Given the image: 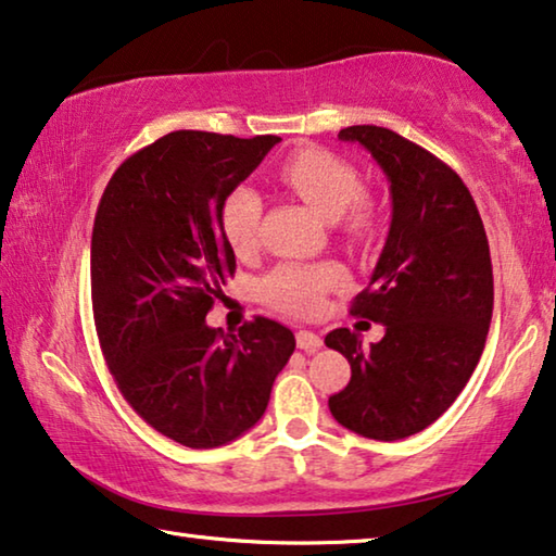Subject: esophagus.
I'll list each match as a JSON object with an SVG mask.
<instances>
[{"label": "esophagus", "instance_id": "obj_1", "mask_svg": "<svg viewBox=\"0 0 556 556\" xmlns=\"http://www.w3.org/2000/svg\"><path fill=\"white\" fill-rule=\"evenodd\" d=\"M296 346H300L302 352H317L321 346V337L314 334V331H306V329H300L296 331Z\"/></svg>", "mask_w": 556, "mask_h": 556}]
</instances>
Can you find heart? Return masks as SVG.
<instances>
[{
    "label": "heart",
    "instance_id": "heart-1",
    "mask_svg": "<svg viewBox=\"0 0 556 556\" xmlns=\"http://www.w3.org/2000/svg\"><path fill=\"white\" fill-rule=\"evenodd\" d=\"M279 179L302 197L321 217L337 219L344 237L362 242L375 227L371 204L362 197L364 185L357 167L319 147H306L287 156ZM262 197L252 187H235L222 202L219 225L237 256H250L260 244ZM346 285V271L337 262L279 264L262 279V296L275 309L294 317H317L329 292Z\"/></svg>",
    "mask_w": 556,
    "mask_h": 556
}]
</instances>
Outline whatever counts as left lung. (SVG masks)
Listing matches in <instances>:
<instances>
[{"instance_id": "left-lung-1", "label": "left lung", "mask_w": 556, "mask_h": 556, "mask_svg": "<svg viewBox=\"0 0 556 556\" xmlns=\"http://www.w3.org/2000/svg\"><path fill=\"white\" fill-rule=\"evenodd\" d=\"M339 139L359 142L384 169L392 227L350 309L387 331L369 346L346 327L325 337L352 364L329 412L352 432L394 442L442 417L482 357L494 306L490 242L467 185L425 147L375 124Z\"/></svg>"}]
</instances>
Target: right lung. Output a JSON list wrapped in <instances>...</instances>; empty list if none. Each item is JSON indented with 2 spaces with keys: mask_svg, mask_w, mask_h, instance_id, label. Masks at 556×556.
<instances>
[{
  "mask_svg": "<svg viewBox=\"0 0 556 556\" xmlns=\"http://www.w3.org/2000/svg\"><path fill=\"white\" fill-rule=\"evenodd\" d=\"M277 142L172 131L124 160L97 206L92 312L106 367L149 427L192 450L252 429L294 352L275 319L239 334L204 325L237 269L222 202Z\"/></svg>",
  "mask_w": 556,
  "mask_h": 556,
  "instance_id": "obj_1",
  "label": "right lung"
}]
</instances>
